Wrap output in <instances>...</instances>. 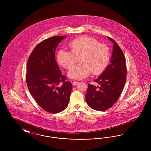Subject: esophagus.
Here are the masks:
<instances>
[{
	"label": "esophagus",
	"mask_w": 151,
	"mask_h": 151,
	"mask_svg": "<svg viewBox=\"0 0 151 151\" xmlns=\"http://www.w3.org/2000/svg\"><path fill=\"white\" fill-rule=\"evenodd\" d=\"M72 84H73V85L76 86V85H77V84H79V82H78V81H74L72 83Z\"/></svg>",
	"instance_id": "34e87169"
}]
</instances>
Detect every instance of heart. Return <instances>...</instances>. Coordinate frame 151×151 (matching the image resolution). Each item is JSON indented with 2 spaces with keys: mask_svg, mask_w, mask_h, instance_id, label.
Returning a JSON list of instances; mask_svg holds the SVG:
<instances>
[{
  "mask_svg": "<svg viewBox=\"0 0 151 151\" xmlns=\"http://www.w3.org/2000/svg\"><path fill=\"white\" fill-rule=\"evenodd\" d=\"M68 46L70 51L62 49L57 54L58 63L66 69H69L79 58L80 64L70 69L68 76L72 79H84L90 73L99 75L104 72L110 60V51L108 46L99 43L94 38L82 36L71 42Z\"/></svg>",
  "mask_w": 151,
  "mask_h": 151,
  "instance_id": "b5f03b06",
  "label": "heart"
}]
</instances>
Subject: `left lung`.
I'll return each instance as SVG.
<instances>
[{
    "mask_svg": "<svg viewBox=\"0 0 151 151\" xmlns=\"http://www.w3.org/2000/svg\"><path fill=\"white\" fill-rule=\"evenodd\" d=\"M113 43L110 64L94 81L99 86L88 84L86 99L90 108L97 111H105L111 108L118 99L126 80V64L123 52L118 43L108 37Z\"/></svg>",
    "mask_w": 151,
    "mask_h": 151,
    "instance_id": "obj_1",
    "label": "left lung"
}]
</instances>
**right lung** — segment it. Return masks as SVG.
<instances>
[{
    "label": "right lung",
    "mask_w": 151,
    "mask_h": 151,
    "mask_svg": "<svg viewBox=\"0 0 151 151\" xmlns=\"http://www.w3.org/2000/svg\"><path fill=\"white\" fill-rule=\"evenodd\" d=\"M66 36H54L38 44L29 56L26 81L29 92L38 105L45 111L58 113L67 107L72 84L65 81L55 54L59 43ZM62 82V86H59Z\"/></svg>",
    "instance_id": "right-lung-1"
}]
</instances>
